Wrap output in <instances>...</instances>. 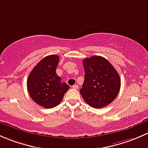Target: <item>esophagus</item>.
Listing matches in <instances>:
<instances>
[{
    "instance_id": "esophagus-1",
    "label": "esophagus",
    "mask_w": 148,
    "mask_h": 148,
    "mask_svg": "<svg viewBox=\"0 0 148 148\" xmlns=\"http://www.w3.org/2000/svg\"><path fill=\"white\" fill-rule=\"evenodd\" d=\"M73 89H77V88H78V85H73Z\"/></svg>"
}]
</instances>
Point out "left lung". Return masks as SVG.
Instances as JSON below:
<instances>
[{
    "mask_svg": "<svg viewBox=\"0 0 148 148\" xmlns=\"http://www.w3.org/2000/svg\"><path fill=\"white\" fill-rule=\"evenodd\" d=\"M83 65L85 80L80 92L83 100L92 108L106 107L119 92V75L112 64L101 56L85 58Z\"/></svg>",
    "mask_w": 148,
    "mask_h": 148,
    "instance_id": "obj_1",
    "label": "left lung"
}]
</instances>
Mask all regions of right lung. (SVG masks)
<instances>
[{"instance_id":"add662e5","label":"right lung","mask_w":148,"mask_h":148,"mask_svg":"<svg viewBox=\"0 0 148 148\" xmlns=\"http://www.w3.org/2000/svg\"><path fill=\"white\" fill-rule=\"evenodd\" d=\"M59 57L46 56L33 68L27 80V88L32 100L45 108L57 106L70 87L61 82L56 73Z\"/></svg>"}]
</instances>
